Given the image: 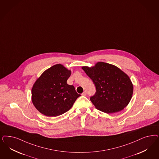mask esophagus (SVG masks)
I'll return each mask as SVG.
<instances>
[{
    "mask_svg": "<svg viewBox=\"0 0 159 159\" xmlns=\"http://www.w3.org/2000/svg\"><path fill=\"white\" fill-rule=\"evenodd\" d=\"M82 96H86V95H87V93H86V92H84L82 94Z\"/></svg>",
    "mask_w": 159,
    "mask_h": 159,
    "instance_id": "esophagus-1",
    "label": "esophagus"
}]
</instances>
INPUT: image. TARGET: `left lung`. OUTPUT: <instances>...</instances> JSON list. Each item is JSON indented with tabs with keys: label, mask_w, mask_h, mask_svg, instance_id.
<instances>
[{
	"label": "left lung",
	"mask_w": 159,
	"mask_h": 159,
	"mask_svg": "<svg viewBox=\"0 0 159 159\" xmlns=\"http://www.w3.org/2000/svg\"><path fill=\"white\" fill-rule=\"evenodd\" d=\"M83 70L94 83L96 92L90 98L95 107L106 113H115L129 103L133 92L130 77L117 66L99 61Z\"/></svg>",
	"instance_id": "8db88e82"
}]
</instances>
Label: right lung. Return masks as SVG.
Instances as JSON below:
<instances>
[{
    "instance_id": "obj_1",
    "label": "right lung",
    "mask_w": 159,
    "mask_h": 159,
    "mask_svg": "<svg viewBox=\"0 0 159 159\" xmlns=\"http://www.w3.org/2000/svg\"><path fill=\"white\" fill-rule=\"evenodd\" d=\"M61 64L46 70L33 84L32 101L40 113L49 117L61 115L68 110L80 94L67 80L71 75Z\"/></svg>"
}]
</instances>
